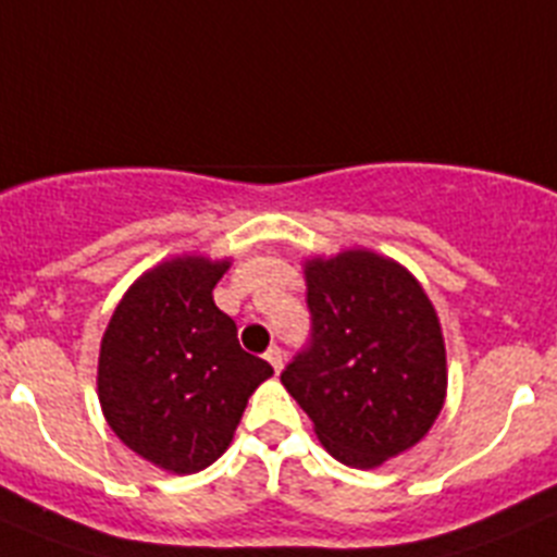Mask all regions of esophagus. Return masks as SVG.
Returning a JSON list of instances; mask_svg holds the SVG:
<instances>
[{"instance_id":"1","label":"esophagus","mask_w":557,"mask_h":557,"mask_svg":"<svg viewBox=\"0 0 557 557\" xmlns=\"http://www.w3.org/2000/svg\"><path fill=\"white\" fill-rule=\"evenodd\" d=\"M264 359H268L270 366H273L275 373H282V368H284V351H282V348L270 346L268 351H264Z\"/></svg>"}]
</instances>
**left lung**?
Segmentation results:
<instances>
[{
  "label": "left lung",
  "mask_w": 557,
  "mask_h": 557,
  "mask_svg": "<svg viewBox=\"0 0 557 557\" xmlns=\"http://www.w3.org/2000/svg\"><path fill=\"white\" fill-rule=\"evenodd\" d=\"M312 337L282 385L334 460L376 469L416 446L446 398V346L432 301L393 259H309Z\"/></svg>",
  "instance_id": "1"
}]
</instances>
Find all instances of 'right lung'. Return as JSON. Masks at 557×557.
Masks as SVG:
<instances>
[{"label":"right lung","instance_id":"obj_1","mask_svg":"<svg viewBox=\"0 0 557 557\" xmlns=\"http://www.w3.org/2000/svg\"><path fill=\"white\" fill-rule=\"evenodd\" d=\"M225 262L178 256L147 270L102 334L97 393L127 449L172 474H195L228 449L250 393L273 376L243 351L211 289Z\"/></svg>","mask_w":557,"mask_h":557}]
</instances>
